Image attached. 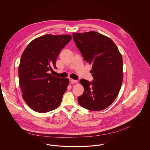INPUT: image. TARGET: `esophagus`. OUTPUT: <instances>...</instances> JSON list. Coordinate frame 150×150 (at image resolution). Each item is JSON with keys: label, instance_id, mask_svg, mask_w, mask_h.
I'll return each mask as SVG.
<instances>
[{"label": "esophagus", "instance_id": "34e87169", "mask_svg": "<svg viewBox=\"0 0 150 150\" xmlns=\"http://www.w3.org/2000/svg\"><path fill=\"white\" fill-rule=\"evenodd\" d=\"M70 81L71 83L72 84H74V83H78V81L76 80H74L72 79H70Z\"/></svg>", "mask_w": 150, "mask_h": 150}]
</instances>
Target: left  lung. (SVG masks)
<instances>
[{"label":"left lung","mask_w":150,"mask_h":150,"mask_svg":"<svg viewBox=\"0 0 150 150\" xmlns=\"http://www.w3.org/2000/svg\"><path fill=\"white\" fill-rule=\"evenodd\" d=\"M73 39L84 60L92 64L90 82L80 80L84 88L78 97L79 105L91 111H100L117 97L122 82V58L109 38L95 31L72 33Z\"/></svg>","instance_id":"left-lung-1"}]
</instances>
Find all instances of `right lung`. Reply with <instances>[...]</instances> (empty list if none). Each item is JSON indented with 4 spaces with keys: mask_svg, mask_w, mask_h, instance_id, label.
Segmentation results:
<instances>
[{
    "mask_svg": "<svg viewBox=\"0 0 150 150\" xmlns=\"http://www.w3.org/2000/svg\"><path fill=\"white\" fill-rule=\"evenodd\" d=\"M70 35L47 34L33 40L23 51L18 67L22 97L32 110L44 113L58 107L69 84L67 78L50 74Z\"/></svg>",
    "mask_w": 150,
    "mask_h": 150,
    "instance_id": "1",
    "label": "right lung"
}]
</instances>
